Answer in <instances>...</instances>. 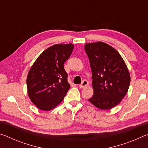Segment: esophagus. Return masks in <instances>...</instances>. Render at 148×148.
<instances>
[{
  "mask_svg": "<svg viewBox=\"0 0 148 148\" xmlns=\"http://www.w3.org/2000/svg\"><path fill=\"white\" fill-rule=\"evenodd\" d=\"M89 85V82L87 81V80H84L83 82H82V83L81 84H79V87L80 88H84V87H86V86H87Z\"/></svg>",
  "mask_w": 148,
  "mask_h": 148,
  "instance_id": "34e87169",
  "label": "esophagus"
}]
</instances>
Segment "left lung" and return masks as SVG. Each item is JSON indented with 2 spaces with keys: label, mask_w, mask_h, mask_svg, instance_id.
Listing matches in <instances>:
<instances>
[{
  "label": "left lung",
  "mask_w": 148,
  "mask_h": 148,
  "mask_svg": "<svg viewBox=\"0 0 148 148\" xmlns=\"http://www.w3.org/2000/svg\"><path fill=\"white\" fill-rule=\"evenodd\" d=\"M92 72L93 95L89 101L101 110L117 106L128 91L131 76L116 49L102 42L85 44Z\"/></svg>",
  "instance_id": "obj_1"
}]
</instances>
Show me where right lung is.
Segmentation results:
<instances>
[{
  "mask_svg": "<svg viewBox=\"0 0 148 148\" xmlns=\"http://www.w3.org/2000/svg\"><path fill=\"white\" fill-rule=\"evenodd\" d=\"M72 44H55L40 55L27 77V93L38 109L49 111L63 101L70 88L64 63L74 49Z\"/></svg>",
  "mask_w": 148,
  "mask_h": 148,
  "instance_id": "obj_1",
  "label": "right lung"
}]
</instances>
